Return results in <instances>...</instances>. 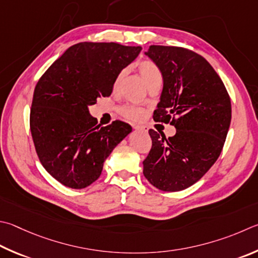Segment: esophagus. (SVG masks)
I'll return each mask as SVG.
<instances>
[{
  "instance_id": "esophagus-1",
  "label": "esophagus",
  "mask_w": 258,
  "mask_h": 258,
  "mask_svg": "<svg viewBox=\"0 0 258 258\" xmlns=\"http://www.w3.org/2000/svg\"><path fill=\"white\" fill-rule=\"evenodd\" d=\"M134 128L137 130V131H141V132H148V127H147V126L137 125V126H134Z\"/></svg>"
}]
</instances>
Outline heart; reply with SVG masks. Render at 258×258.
Instances as JSON below:
<instances>
[{
    "instance_id": "heart-1",
    "label": "heart",
    "mask_w": 258,
    "mask_h": 258,
    "mask_svg": "<svg viewBox=\"0 0 258 258\" xmlns=\"http://www.w3.org/2000/svg\"><path fill=\"white\" fill-rule=\"evenodd\" d=\"M137 69L140 73V76L143 78V80L147 83V86L150 88L161 86L162 83V73L161 70L159 69L158 65L150 59H143L140 60L137 64ZM126 74V70H123L118 73L116 77L114 82V90H118L121 82H123ZM120 114L123 115L125 118L130 120H141L145 116V110L142 107L134 106V105H125L120 107Z\"/></svg>"
}]
</instances>
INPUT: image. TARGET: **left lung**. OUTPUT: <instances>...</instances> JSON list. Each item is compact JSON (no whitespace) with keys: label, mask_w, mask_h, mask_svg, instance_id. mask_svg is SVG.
I'll return each instance as SVG.
<instances>
[{"label":"left lung","mask_w":258,"mask_h":258,"mask_svg":"<svg viewBox=\"0 0 258 258\" xmlns=\"http://www.w3.org/2000/svg\"><path fill=\"white\" fill-rule=\"evenodd\" d=\"M147 54L163 78L153 119L174 125L176 134L149 130L152 147L144 177L165 191L187 188L217 161L231 120V101L215 70L203 56L184 47L151 45Z\"/></svg>","instance_id":"obj_1"}]
</instances>
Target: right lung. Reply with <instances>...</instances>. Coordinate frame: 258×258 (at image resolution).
<instances>
[{"instance_id": "obj_1", "label": "right lung", "mask_w": 258, "mask_h": 258, "mask_svg": "<svg viewBox=\"0 0 258 258\" xmlns=\"http://www.w3.org/2000/svg\"><path fill=\"white\" fill-rule=\"evenodd\" d=\"M142 48L117 43H79L46 70L36 84L30 131L49 175L80 189L99 178L106 158L132 127L121 120L97 124L88 106L109 97L116 77Z\"/></svg>"}]
</instances>
